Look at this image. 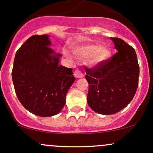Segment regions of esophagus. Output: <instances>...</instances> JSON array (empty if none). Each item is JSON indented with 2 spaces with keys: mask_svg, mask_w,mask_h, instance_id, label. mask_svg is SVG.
Segmentation results:
<instances>
[{
  "mask_svg": "<svg viewBox=\"0 0 153 153\" xmlns=\"http://www.w3.org/2000/svg\"><path fill=\"white\" fill-rule=\"evenodd\" d=\"M74 75H75V78H81L84 77V74H83L81 71L78 70V69H76V70L74 72Z\"/></svg>",
  "mask_w": 153,
  "mask_h": 153,
  "instance_id": "obj_1",
  "label": "esophagus"
}]
</instances>
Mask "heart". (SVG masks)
<instances>
[{
    "mask_svg": "<svg viewBox=\"0 0 153 153\" xmlns=\"http://www.w3.org/2000/svg\"><path fill=\"white\" fill-rule=\"evenodd\" d=\"M74 54L80 59H89L93 66L98 65L106 61L110 55V50L106 47L98 44H87L74 49Z\"/></svg>",
    "mask_w": 153,
    "mask_h": 153,
    "instance_id": "b5f03b06",
    "label": "heart"
}]
</instances>
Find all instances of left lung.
Listing matches in <instances>:
<instances>
[{
  "mask_svg": "<svg viewBox=\"0 0 153 153\" xmlns=\"http://www.w3.org/2000/svg\"><path fill=\"white\" fill-rule=\"evenodd\" d=\"M111 40L118 52L95 67L86 69L88 105L101 115L117 113L126 107L138 86L139 66L135 49L121 38Z\"/></svg>",
  "mask_w": 153,
  "mask_h": 153,
  "instance_id": "8db88e82",
  "label": "left lung"
}]
</instances>
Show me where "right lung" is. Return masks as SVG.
<instances>
[{"mask_svg":"<svg viewBox=\"0 0 153 153\" xmlns=\"http://www.w3.org/2000/svg\"><path fill=\"white\" fill-rule=\"evenodd\" d=\"M49 35H32L15 54L12 72L15 93L34 115H57L75 81L72 69L59 65L61 54L50 48Z\"/></svg>","mask_w":153,"mask_h":153,"instance_id":"add662e5","label":"right lung"}]
</instances>
